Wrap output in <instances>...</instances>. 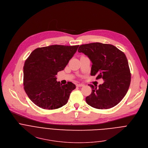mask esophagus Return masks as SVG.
<instances>
[{
  "mask_svg": "<svg viewBox=\"0 0 148 148\" xmlns=\"http://www.w3.org/2000/svg\"><path fill=\"white\" fill-rule=\"evenodd\" d=\"M76 86H78V87H81V86H84V84H76Z\"/></svg>",
  "mask_w": 148,
  "mask_h": 148,
  "instance_id": "esophagus-1",
  "label": "esophagus"
}]
</instances>
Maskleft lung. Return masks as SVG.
I'll return each mask as SVG.
<instances>
[{
    "label": "left lung",
    "instance_id": "8db88e82",
    "mask_svg": "<svg viewBox=\"0 0 148 148\" xmlns=\"http://www.w3.org/2000/svg\"><path fill=\"white\" fill-rule=\"evenodd\" d=\"M78 52L87 56L92 62L90 75L104 81L98 88L90 85L91 94L85 98L88 105L98 109L117 105L126 95L131 82L125 54L112 45L99 42L80 45Z\"/></svg>",
    "mask_w": 148,
    "mask_h": 148
}]
</instances>
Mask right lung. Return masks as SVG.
<instances>
[{
  "mask_svg": "<svg viewBox=\"0 0 148 148\" xmlns=\"http://www.w3.org/2000/svg\"><path fill=\"white\" fill-rule=\"evenodd\" d=\"M79 45H51L37 48L25 60L24 88L30 100L43 109L53 110L65 105L75 89L71 82L62 85L56 75L63 70Z\"/></svg>",
  "mask_w": 148,
  "mask_h": 148,
  "instance_id": "1",
  "label": "right lung"
}]
</instances>
